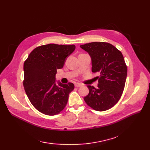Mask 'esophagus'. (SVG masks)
<instances>
[{
	"label": "esophagus",
	"instance_id": "obj_1",
	"mask_svg": "<svg viewBox=\"0 0 150 150\" xmlns=\"http://www.w3.org/2000/svg\"><path fill=\"white\" fill-rule=\"evenodd\" d=\"M74 86L76 88H79V87H81V86H82V84L80 83H76L74 84Z\"/></svg>",
	"mask_w": 150,
	"mask_h": 150
}]
</instances>
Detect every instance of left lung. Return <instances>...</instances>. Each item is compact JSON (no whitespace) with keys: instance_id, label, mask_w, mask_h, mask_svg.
Returning <instances> with one entry per match:
<instances>
[{"instance_id":"1","label":"left lung","mask_w":150,"mask_h":150,"mask_svg":"<svg viewBox=\"0 0 150 150\" xmlns=\"http://www.w3.org/2000/svg\"><path fill=\"white\" fill-rule=\"evenodd\" d=\"M80 47L91 57L92 72L99 73L98 88L88 86L89 92L84 101L94 110H108L118 102L125 88L128 69L123 56L108 42H93Z\"/></svg>"}]
</instances>
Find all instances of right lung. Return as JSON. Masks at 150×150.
<instances>
[{
    "label": "right lung",
    "mask_w": 150,
    "mask_h": 150,
    "mask_svg": "<svg viewBox=\"0 0 150 150\" xmlns=\"http://www.w3.org/2000/svg\"><path fill=\"white\" fill-rule=\"evenodd\" d=\"M74 45L49 44L35 48L24 64L23 85L33 106L49 116L57 115L66 107L73 83L56 84L57 70L75 50Z\"/></svg>",
    "instance_id": "1"
}]
</instances>
